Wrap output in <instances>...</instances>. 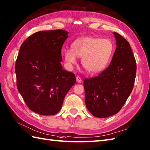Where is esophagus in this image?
Instances as JSON below:
<instances>
[{
  "label": "esophagus",
  "mask_w": 150,
  "mask_h": 150,
  "mask_svg": "<svg viewBox=\"0 0 150 150\" xmlns=\"http://www.w3.org/2000/svg\"><path fill=\"white\" fill-rule=\"evenodd\" d=\"M76 82H79V83H81L82 82V79L80 77V76H76Z\"/></svg>",
  "instance_id": "34e87169"
}]
</instances>
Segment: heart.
<instances>
[{
  "mask_svg": "<svg viewBox=\"0 0 150 150\" xmlns=\"http://www.w3.org/2000/svg\"><path fill=\"white\" fill-rule=\"evenodd\" d=\"M72 50L63 51L65 61L69 67L76 63L77 57H82V64L88 72L96 74L106 67L114 50L112 41L108 38L85 36L72 44Z\"/></svg>",
  "mask_w": 150,
  "mask_h": 150,
  "instance_id": "b5f03b06",
  "label": "heart"
}]
</instances>
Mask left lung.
I'll return each instance as SVG.
<instances>
[{
    "instance_id": "left-lung-1",
    "label": "left lung",
    "mask_w": 150,
    "mask_h": 150,
    "mask_svg": "<svg viewBox=\"0 0 150 150\" xmlns=\"http://www.w3.org/2000/svg\"><path fill=\"white\" fill-rule=\"evenodd\" d=\"M116 48L105 70L95 77L85 79V102L94 116L105 118L117 114L126 102L134 88L136 62L129 43L114 33Z\"/></svg>"
}]
</instances>
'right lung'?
<instances>
[{"label":"right lung","mask_w":150,"mask_h":150,"mask_svg":"<svg viewBox=\"0 0 150 150\" xmlns=\"http://www.w3.org/2000/svg\"><path fill=\"white\" fill-rule=\"evenodd\" d=\"M68 32L42 30L28 37L15 64L16 85L29 109L43 116L57 114L75 83V74L62 69L61 48Z\"/></svg>","instance_id":"right-lung-1"}]
</instances>
